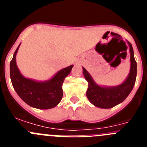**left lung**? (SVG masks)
<instances>
[{
    "instance_id": "left-lung-1",
    "label": "left lung",
    "mask_w": 147,
    "mask_h": 147,
    "mask_svg": "<svg viewBox=\"0 0 147 147\" xmlns=\"http://www.w3.org/2000/svg\"><path fill=\"white\" fill-rule=\"evenodd\" d=\"M127 42L129 44L130 51V71L127 80L121 85L109 88L99 86L94 82L91 76L85 67H82L84 76L88 82L87 97L96 107L104 109L115 107V105L124 102L134 87L137 75V63L134 57L132 45L129 42Z\"/></svg>"
}]
</instances>
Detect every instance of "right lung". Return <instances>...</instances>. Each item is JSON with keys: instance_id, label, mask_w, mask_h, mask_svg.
Here are the masks:
<instances>
[{"instance_id": "obj_1", "label": "right lung", "mask_w": 147, "mask_h": 147, "mask_svg": "<svg viewBox=\"0 0 147 147\" xmlns=\"http://www.w3.org/2000/svg\"><path fill=\"white\" fill-rule=\"evenodd\" d=\"M20 45L10 62V77L13 88L20 98L31 107L42 110L56 107L63 96L62 83L71 73L73 65L60 70L48 81L37 82L26 79L20 74L16 65V54Z\"/></svg>"}]
</instances>
